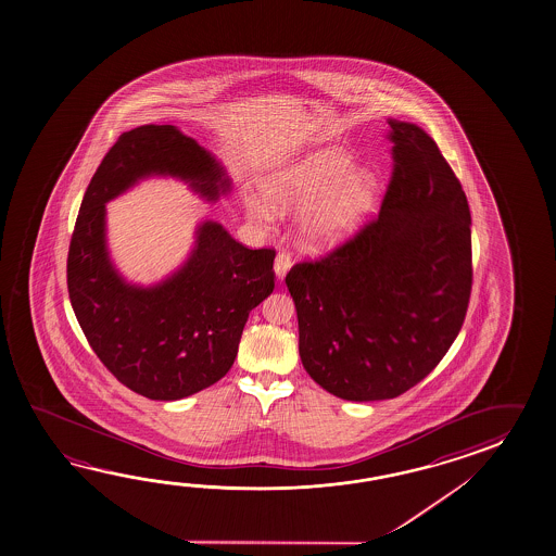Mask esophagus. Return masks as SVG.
<instances>
[{
	"instance_id": "obj_1",
	"label": "esophagus",
	"mask_w": 556,
	"mask_h": 556,
	"mask_svg": "<svg viewBox=\"0 0 556 556\" xmlns=\"http://www.w3.org/2000/svg\"><path fill=\"white\" fill-rule=\"evenodd\" d=\"M291 265H293V260H291V253H277V257H275V275H277V279H279V281H283L285 275H287V273H289V269H291Z\"/></svg>"
}]
</instances>
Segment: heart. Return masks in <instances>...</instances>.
Returning <instances> with one entry per match:
<instances>
[{"instance_id": "heart-1", "label": "heart", "mask_w": 556, "mask_h": 556, "mask_svg": "<svg viewBox=\"0 0 556 556\" xmlns=\"http://www.w3.org/2000/svg\"><path fill=\"white\" fill-rule=\"evenodd\" d=\"M265 199L245 200L253 222L267 224L273 208L296 212L299 238L311 250H328L346 240L378 199L379 180L367 167H354L344 149H318L275 170L263 182Z\"/></svg>"}]
</instances>
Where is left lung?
<instances>
[{
    "instance_id": "1",
    "label": "left lung",
    "mask_w": 556,
    "mask_h": 556,
    "mask_svg": "<svg viewBox=\"0 0 556 556\" xmlns=\"http://www.w3.org/2000/svg\"><path fill=\"white\" fill-rule=\"evenodd\" d=\"M393 177L376 220L285 283L299 354L320 388L383 401L427 378L460 332L471 291V218L432 137L389 119Z\"/></svg>"
}]
</instances>
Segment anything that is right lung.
<instances>
[{"label":"right lung","instance_id":"1","mask_svg":"<svg viewBox=\"0 0 556 556\" xmlns=\"http://www.w3.org/2000/svg\"><path fill=\"white\" fill-rule=\"evenodd\" d=\"M149 177L178 178L208 202L231 190L220 161L178 127L122 134L86 189L66 283L88 344L117 381L153 401H177L228 374L248 316L273 293L275 252L248 250L204 220L177 271L149 287L129 283L108 252L105 204Z\"/></svg>","mask_w":556,"mask_h":556}]
</instances>
